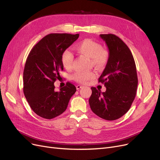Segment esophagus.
I'll list each match as a JSON object with an SVG mask.
<instances>
[{"label": "esophagus", "instance_id": "obj_1", "mask_svg": "<svg viewBox=\"0 0 160 160\" xmlns=\"http://www.w3.org/2000/svg\"><path fill=\"white\" fill-rule=\"evenodd\" d=\"M82 87H83V86H81V85H78L76 86V88H77V90H79V89H80L82 88Z\"/></svg>", "mask_w": 160, "mask_h": 160}]
</instances>
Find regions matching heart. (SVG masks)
<instances>
[{"mask_svg":"<svg viewBox=\"0 0 160 160\" xmlns=\"http://www.w3.org/2000/svg\"><path fill=\"white\" fill-rule=\"evenodd\" d=\"M75 50L83 55L91 59V64L98 69H102L107 65L109 59V52L108 50L102 49L99 42L90 38H86L81 41L75 46ZM74 57L69 50H65L61 56L62 65L67 70L71 69L73 63ZM95 72H76L72 75V78L78 83H84L89 80L93 79Z\"/></svg>","mask_w":160,"mask_h":160,"instance_id":"b5f03b06","label":"heart"}]
</instances>
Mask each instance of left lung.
<instances>
[{
    "mask_svg": "<svg viewBox=\"0 0 160 160\" xmlns=\"http://www.w3.org/2000/svg\"><path fill=\"white\" fill-rule=\"evenodd\" d=\"M107 44L109 59L99 78L106 87L101 92L92 87L89 99L93 112L108 121L118 119L126 113L136 95L138 75L132 52L127 45L113 34H101Z\"/></svg>",
    "mask_w": 160,
    "mask_h": 160,
    "instance_id": "left-lung-1",
    "label": "left lung"
}]
</instances>
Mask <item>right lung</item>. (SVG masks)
<instances>
[{"instance_id":"add662e5","label":"right lung","mask_w":160,"mask_h":160,"mask_svg":"<svg viewBox=\"0 0 160 160\" xmlns=\"http://www.w3.org/2000/svg\"><path fill=\"white\" fill-rule=\"evenodd\" d=\"M79 34L51 33L32 47L23 71V92L31 108L40 117L51 119L66 110L75 91V86L67 82L59 91L54 83L63 70L61 56L77 38Z\"/></svg>"}]
</instances>
